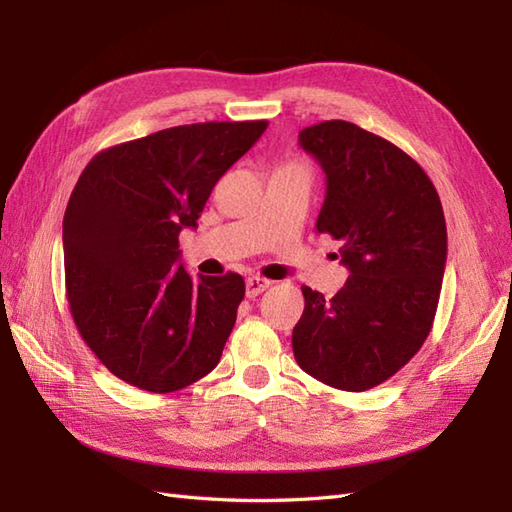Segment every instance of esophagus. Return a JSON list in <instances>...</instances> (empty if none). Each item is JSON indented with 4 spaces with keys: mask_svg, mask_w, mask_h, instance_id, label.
<instances>
[{
    "mask_svg": "<svg viewBox=\"0 0 512 512\" xmlns=\"http://www.w3.org/2000/svg\"><path fill=\"white\" fill-rule=\"evenodd\" d=\"M266 288H270V281L264 279V277L253 275V277L246 279V297H250V299L257 297V295H262Z\"/></svg>",
    "mask_w": 512,
    "mask_h": 512,
    "instance_id": "1",
    "label": "esophagus"
}]
</instances>
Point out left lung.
I'll list each match as a JSON object with an SVG mask.
<instances>
[{"label": "left lung", "instance_id": "1", "mask_svg": "<svg viewBox=\"0 0 512 512\" xmlns=\"http://www.w3.org/2000/svg\"><path fill=\"white\" fill-rule=\"evenodd\" d=\"M299 145L328 182L317 233L339 239L350 277L332 299L301 288L292 352L321 383L365 391L405 367L431 332L447 264L442 204L416 160L354 123L306 127Z\"/></svg>", "mask_w": 512, "mask_h": 512}]
</instances>
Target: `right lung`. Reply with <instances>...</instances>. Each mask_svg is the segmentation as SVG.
Instances as JSON below:
<instances>
[{
	"label": "right lung",
	"instance_id": "obj_1",
	"mask_svg": "<svg viewBox=\"0 0 512 512\" xmlns=\"http://www.w3.org/2000/svg\"><path fill=\"white\" fill-rule=\"evenodd\" d=\"M268 121L169 127L96 154L63 215L65 292L81 339L125 383L171 394L220 363L244 279H193L178 235Z\"/></svg>",
	"mask_w": 512,
	"mask_h": 512
}]
</instances>
